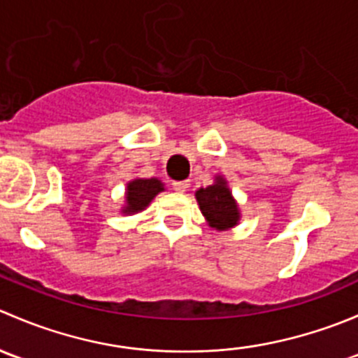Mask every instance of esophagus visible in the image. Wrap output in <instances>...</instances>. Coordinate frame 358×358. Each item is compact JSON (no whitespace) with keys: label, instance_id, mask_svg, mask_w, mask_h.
<instances>
[{"label":"esophagus","instance_id":"esophagus-1","mask_svg":"<svg viewBox=\"0 0 358 358\" xmlns=\"http://www.w3.org/2000/svg\"><path fill=\"white\" fill-rule=\"evenodd\" d=\"M189 185H190L189 182H173V190L178 194H183V192H187Z\"/></svg>","mask_w":358,"mask_h":358}]
</instances>
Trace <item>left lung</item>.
I'll list each match as a JSON object with an SVG mask.
<instances>
[{"label":"left lung","instance_id":"1","mask_svg":"<svg viewBox=\"0 0 358 358\" xmlns=\"http://www.w3.org/2000/svg\"><path fill=\"white\" fill-rule=\"evenodd\" d=\"M196 199L202 216L211 229L225 232L241 222V209L223 175H215L211 185L196 190Z\"/></svg>","mask_w":358,"mask_h":358}]
</instances>
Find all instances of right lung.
Returning <instances> with one entry per match:
<instances>
[{
	"instance_id": "add662e5",
	"label": "right lung",
	"mask_w": 358,
	"mask_h": 358,
	"mask_svg": "<svg viewBox=\"0 0 358 358\" xmlns=\"http://www.w3.org/2000/svg\"><path fill=\"white\" fill-rule=\"evenodd\" d=\"M164 192V183L159 178H133L126 183L122 215H136L149 208L154 197Z\"/></svg>"
}]
</instances>
